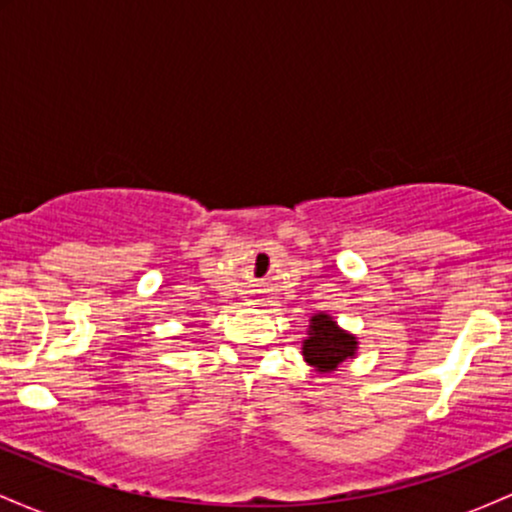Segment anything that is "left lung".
<instances>
[{
    "instance_id": "obj_1",
    "label": "left lung",
    "mask_w": 512,
    "mask_h": 512,
    "mask_svg": "<svg viewBox=\"0 0 512 512\" xmlns=\"http://www.w3.org/2000/svg\"><path fill=\"white\" fill-rule=\"evenodd\" d=\"M358 342L354 334L344 332L334 322V317L317 313L308 325V337L303 339V358L308 366H313L320 373H332L346 358H354Z\"/></svg>"
}]
</instances>
